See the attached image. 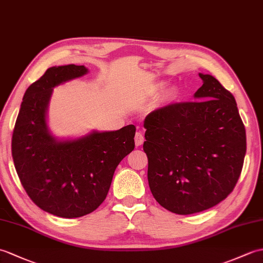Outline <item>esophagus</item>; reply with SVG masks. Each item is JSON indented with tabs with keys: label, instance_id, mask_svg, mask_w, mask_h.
<instances>
[{
	"label": "esophagus",
	"instance_id": "obj_1",
	"mask_svg": "<svg viewBox=\"0 0 263 263\" xmlns=\"http://www.w3.org/2000/svg\"><path fill=\"white\" fill-rule=\"evenodd\" d=\"M134 141H136V145L140 146L144 142V136L142 132H137L136 137H134Z\"/></svg>",
	"mask_w": 263,
	"mask_h": 263
}]
</instances>
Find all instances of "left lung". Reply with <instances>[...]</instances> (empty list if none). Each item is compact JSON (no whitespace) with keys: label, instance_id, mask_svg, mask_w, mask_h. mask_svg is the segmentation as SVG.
Segmentation results:
<instances>
[{"label":"left lung","instance_id":"obj_1","mask_svg":"<svg viewBox=\"0 0 263 263\" xmlns=\"http://www.w3.org/2000/svg\"><path fill=\"white\" fill-rule=\"evenodd\" d=\"M195 101L169 104L146 115L143 150L156 200L179 215L209 210L233 191L247 151L234 96L212 75Z\"/></svg>","mask_w":263,"mask_h":263}]
</instances>
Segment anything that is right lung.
Here are the masks:
<instances>
[{
	"label": "right lung",
	"instance_id": "add662e5",
	"mask_svg": "<svg viewBox=\"0 0 263 263\" xmlns=\"http://www.w3.org/2000/svg\"><path fill=\"white\" fill-rule=\"evenodd\" d=\"M87 72L76 65L48 68L24 93L12 136L14 167L28 196L41 210L65 218L94 212L106 198L119 163L134 149L132 124L74 140H58L49 131L52 88Z\"/></svg>",
	"mask_w": 263,
	"mask_h": 263
}]
</instances>
